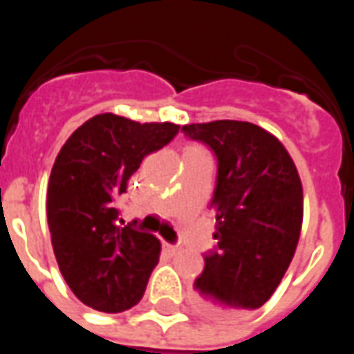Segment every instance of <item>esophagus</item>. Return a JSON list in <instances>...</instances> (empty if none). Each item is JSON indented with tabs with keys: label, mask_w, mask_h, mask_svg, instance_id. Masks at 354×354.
Masks as SVG:
<instances>
[{
	"label": "esophagus",
	"mask_w": 354,
	"mask_h": 354,
	"mask_svg": "<svg viewBox=\"0 0 354 354\" xmlns=\"http://www.w3.org/2000/svg\"><path fill=\"white\" fill-rule=\"evenodd\" d=\"M165 246H167V250H169V252H172V254L180 252V246H178V245H170V243H165Z\"/></svg>",
	"instance_id": "34e87169"
}]
</instances>
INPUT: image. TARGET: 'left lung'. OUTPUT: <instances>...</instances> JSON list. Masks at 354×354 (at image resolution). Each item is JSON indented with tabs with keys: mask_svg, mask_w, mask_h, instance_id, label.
I'll return each instance as SVG.
<instances>
[{
	"mask_svg": "<svg viewBox=\"0 0 354 354\" xmlns=\"http://www.w3.org/2000/svg\"><path fill=\"white\" fill-rule=\"evenodd\" d=\"M189 140L216 157L210 208L216 246L195 281L210 313L252 311L266 304L296 252L304 192L296 165L273 134L246 121L185 124Z\"/></svg>",
	"mask_w": 354,
	"mask_h": 354,
	"instance_id": "obj_1",
	"label": "left lung"
}]
</instances>
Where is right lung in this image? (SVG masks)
Here are the masks:
<instances>
[{"mask_svg": "<svg viewBox=\"0 0 354 354\" xmlns=\"http://www.w3.org/2000/svg\"><path fill=\"white\" fill-rule=\"evenodd\" d=\"M174 123H136L100 113L73 132L53 165L47 220L60 273L83 304L121 313L136 305L161 243L119 225V199L146 155L174 138Z\"/></svg>", "mask_w": 354, "mask_h": 354, "instance_id": "add662e5", "label": "right lung"}]
</instances>
